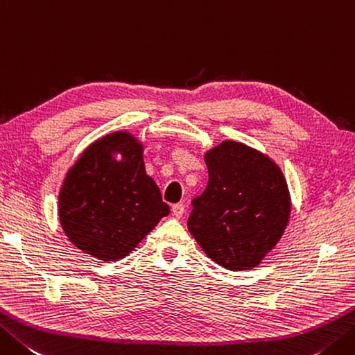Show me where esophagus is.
I'll use <instances>...</instances> for the list:
<instances>
[{
  "label": "esophagus",
  "mask_w": 355,
  "mask_h": 355,
  "mask_svg": "<svg viewBox=\"0 0 355 355\" xmlns=\"http://www.w3.org/2000/svg\"><path fill=\"white\" fill-rule=\"evenodd\" d=\"M172 214L175 215L177 218L182 217V215L184 214V205H183V203H175V205H172Z\"/></svg>",
  "instance_id": "1"
}]
</instances>
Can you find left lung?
Returning a JSON list of instances; mask_svg holds the SVG:
<instances>
[{
	"mask_svg": "<svg viewBox=\"0 0 355 355\" xmlns=\"http://www.w3.org/2000/svg\"><path fill=\"white\" fill-rule=\"evenodd\" d=\"M205 159L209 182L192 200L187 229L217 265L255 268L289 221L286 180L268 157L237 141H223Z\"/></svg>",
	"mask_w": 355,
	"mask_h": 355,
	"instance_id": "8db88e82",
	"label": "left lung"
}]
</instances>
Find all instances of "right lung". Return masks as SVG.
<instances>
[{
    "label": "right lung",
    "mask_w": 355,
    "mask_h": 355,
    "mask_svg": "<svg viewBox=\"0 0 355 355\" xmlns=\"http://www.w3.org/2000/svg\"><path fill=\"white\" fill-rule=\"evenodd\" d=\"M115 153L122 159L115 160ZM58 203L69 240L104 261L134 251L171 211L146 175L143 146L128 132L103 137L83 152L67 172Z\"/></svg>",
    "instance_id": "1"
}]
</instances>
